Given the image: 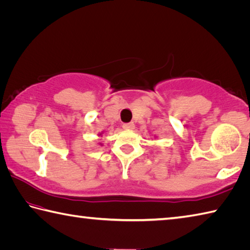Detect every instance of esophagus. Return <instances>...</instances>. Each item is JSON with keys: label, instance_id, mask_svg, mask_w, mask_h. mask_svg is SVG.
<instances>
[{"label": "esophagus", "instance_id": "34e87169", "mask_svg": "<svg viewBox=\"0 0 250 250\" xmlns=\"http://www.w3.org/2000/svg\"><path fill=\"white\" fill-rule=\"evenodd\" d=\"M123 128L124 129H134L135 128V124L134 123H127V124H124L123 125Z\"/></svg>", "mask_w": 250, "mask_h": 250}]
</instances>
